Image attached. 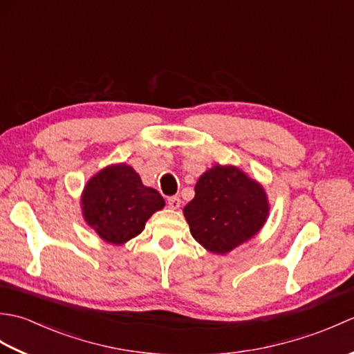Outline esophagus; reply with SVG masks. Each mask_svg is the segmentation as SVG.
Wrapping results in <instances>:
<instances>
[{
  "label": "esophagus",
  "mask_w": 354,
  "mask_h": 354,
  "mask_svg": "<svg viewBox=\"0 0 354 354\" xmlns=\"http://www.w3.org/2000/svg\"><path fill=\"white\" fill-rule=\"evenodd\" d=\"M169 207L171 208V209H178L179 207H181V199L179 198H176V196H173V198H169Z\"/></svg>",
  "instance_id": "34e87169"
}]
</instances>
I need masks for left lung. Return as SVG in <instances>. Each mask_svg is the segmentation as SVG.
I'll use <instances>...</instances> for the list:
<instances>
[{
	"instance_id": "8db88e82",
	"label": "left lung",
	"mask_w": 354,
	"mask_h": 354,
	"mask_svg": "<svg viewBox=\"0 0 354 354\" xmlns=\"http://www.w3.org/2000/svg\"><path fill=\"white\" fill-rule=\"evenodd\" d=\"M269 209L257 179L237 165L214 164L199 176L183 213L193 239L207 251L225 255L259 234Z\"/></svg>"
}]
</instances>
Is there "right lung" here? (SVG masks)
Listing matches in <instances>:
<instances>
[{
	"label": "right lung",
	"mask_w": 354,
	"mask_h": 354,
	"mask_svg": "<svg viewBox=\"0 0 354 354\" xmlns=\"http://www.w3.org/2000/svg\"><path fill=\"white\" fill-rule=\"evenodd\" d=\"M165 205L162 196L142 184L132 165L111 164L89 178L80 196L84 221L103 242L124 245L141 234L146 222Z\"/></svg>",
	"instance_id": "right-lung-1"
}]
</instances>
